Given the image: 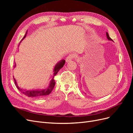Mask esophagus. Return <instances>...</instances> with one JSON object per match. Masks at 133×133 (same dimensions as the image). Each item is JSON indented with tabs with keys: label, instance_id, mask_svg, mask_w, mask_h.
<instances>
[{
	"label": "esophagus",
	"instance_id": "esophagus-1",
	"mask_svg": "<svg viewBox=\"0 0 133 133\" xmlns=\"http://www.w3.org/2000/svg\"><path fill=\"white\" fill-rule=\"evenodd\" d=\"M75 58V55L74 54H69V55L68 56V57H66V62H70V60H73V59H74Z\"/></svg>",
	"mask_w": 133,
	"mask_h": 133
}]
</instances>
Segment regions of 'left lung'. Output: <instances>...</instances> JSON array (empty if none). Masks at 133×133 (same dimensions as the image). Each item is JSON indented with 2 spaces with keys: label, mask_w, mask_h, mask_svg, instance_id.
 I'll use <instances>...</instances> for the list:
<instances>
[{
  "label": "left lung",
  "mask_w": 133,
  "mask_h": 133,
  "mask_svg": "<svg viewBox=\"0 0 133 133\" xmlns=\"http://www.w3.org/2000/svg\"><path fill=\"white\" fill-rule=\"evenodd\" d=\"M107 38H108V40H109V41H112V40L110 38V37H109V34H108L107 32Z\"/></svg>",
  "instance_id": "left-lung-1"
}]
</instances>
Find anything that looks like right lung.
I'll use <instances>...</instances> for the list:
<instances>
[{
	"mask_svg": "<svg viewBox=\"0 0 133 133\" xmlns=\"http://www.w3.org/2000/svg\"><path fill=\"white\" fill-rule=\"evenodd\" d=\"M26 34H25L24 37L23 39L25 37ZM65 63V60H63L60 62L58 63V64H57V65H55V66L54 68V76L56 75V74H57V73L59 71V70L60 69H61V68L64 66ZM14 66H15V65ZM14 82H15V85L17 86V88L19 90V91H21V92H22L23 94H25L26 96H28V97H31V98H39V97H41V96H45V95H49L50 93V92H51V91L53 90V88H54V87L55 86V80L54 79V77H53V78L52 79V80H51L50 82V85H49V87H48V88H47V89H44V90H37L28 91V90H24L22 89H21V88H20L18 86V85L17 84V82H16V80H15V79L14 78Z\"/></svg>",
	"mask_w": 133,
	"mask_h": 133,
	"instance_id": "right-lung-1",
	"label": "right lung"
}]
</instances>
